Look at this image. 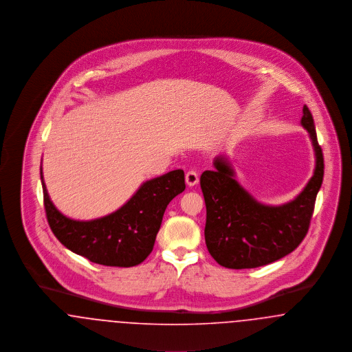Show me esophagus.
Returning <instances> with one entry per match:
<instances>
[{
	"mask_svg": "<svg viewBox=\"0 0 352 352\" xmlns=\"http://www.w3.org/2000/svg\"><path fill=\"white\" fill-rule=\"evenodd\" d=\"M198 182H199V175H198L197 171L190 170V171L186 173V184H187V186L192 187V186L198 184Z\"/></svg>",
	"mask_w": 352,
	"mask_h": 352,
	"instance_id": "1",
	"label": "esophagus"
}]
</instances>
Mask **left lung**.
Wrapping results in <instances>:
<instances>
[{
  "mask_svg": "<svg viewBox=\"0 0 352 352\" xmlns=\"http://www.w3.org/2000/svg\"><path fill=\"white\" fill-rule=\"evenodd\" d=\"M302 111L301 125L310 134L316 151V170L293 201L281 206L256 201L234 179V170L224 155L214 160L215 170L201 174L207 211L204 239L219 265L230 269L267 265L294 251L307 234L324 164L313 115L306 105Z\"/></svg>",
  "mask_w": 352,
  "mask_h": 352,
  "instance_id": "8db88e82",
  "label": "left lung"
}]
</instances>
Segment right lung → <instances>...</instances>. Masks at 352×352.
<instances>
[{
  "mask_svg": "<svg viewBox=\"0 0 352 352\" xmlns=\"http://www.w3.org/2000/svg\"><path fill=\"white\" fill-rule=\"evenodd\" d=\"M43 203L52 234L69 251L92 263L129 268L153 251L168 203L186 188L184 170H173L142 184L118 211L80 221L65 217L52 204L41 168Z\"/></svg>",
  "mask_w": 352,
  "mask_h": 352,
  "instance_id": "add662e5",
  "label": "right lung"
}]
</instances>
